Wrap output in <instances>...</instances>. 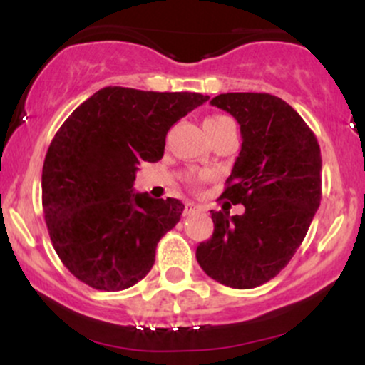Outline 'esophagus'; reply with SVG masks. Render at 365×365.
<instances>
[{"label":"esophagus","instance_id":"obj_1","mask_svg":"<svg viewBox=\"0 0 365 365\" xmlns=\"http://www.w3.org/2000/svg\"><path fill=\"white\" fill-rule=\"evenodd\" d=\"M200 211H202V207H200L199 204H195V202H187L185 204V216L195 215V212H200Z\"/></svg>","mask_w":365,"mask_h":365}]
</instances>
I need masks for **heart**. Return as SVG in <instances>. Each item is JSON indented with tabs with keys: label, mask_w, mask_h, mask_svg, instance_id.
<instances>
[{
	"label": "heart",
	"mask_w": 365,
	"mask_h": 365,
	"mask_svg": "<svg viewBox=\"0 0 365 365\" xmlns=\"http://www.w3.org/2000/svg\"><path fill=\"white\" fill-rule=\"evenodd\" d=\"M230 118H226V116H211V118H207L206 121H204V125H217L221 123V121H226Z\"/></svg>",
	"instance_id": "obj_1"
}]
</instances>
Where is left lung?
Returning <instances> with one entry per match:
<instances>
[{
	"mask_svg": "<svg viewBox=\"0 0 365 365\" xmlns=\"http://www.w3.org/2000/svg\"><path fill=\"white\" fill-rule=\"evenodd\" d=\"M211 104L240 125L242 149L221 197L245 211H211L215 233L195 257L217 283L247 290L274 278L302 244L321 202V149L302 116L276 96L228 92Z\"/></svg>",
	"mask_w": 365,
	"mask_h": 365,
	"instance_id": "1",
	"label": "left lung"
}]
</instances>
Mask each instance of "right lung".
Segmentation results:
<instances>
[{
	"mask_svg": "<svg viewBox=\"0 0 365 365\" xmlns=\"http://www.w3.org/2000/svg\"><path fill=\"white\" fill-rule=\"evenodd\" d=\"M209 96L104 87L56 132L43 166V211L58 257L96 290L149 273L158 242L180 221L178 199L135 194L140 163L159 161L166 133Z\"/></svg>",
	"mask_w": 365,
	"mask_h": 365,
	"instance_id": "obj_1",
	"label": "right lung"
}]
</instances>
